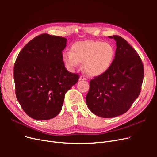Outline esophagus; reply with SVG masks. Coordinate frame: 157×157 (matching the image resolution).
I'll list each match as a JSON object with an SVG mask.
<instances>
[{"instance_id": "obj_1", "label": "esophagus", "mask_w": 157, "mask_h": 157, "mask_svg": "<svg viewBox=\"0 0 157 157\" xmlns=\"http://www.w3.org/2000/svg\"><path fill=\"white\" fill-rule=\"evenodd\" d=\"M79 80H86V78H85L84 76H80L79 78Z\"/></svg>"}]
</instances>
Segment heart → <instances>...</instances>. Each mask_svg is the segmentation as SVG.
I'll return each mask as SVG.
<instances>
[{
  "mask_svg": "<svg viewBox=\"0 0 157 157\" xmlns=\"http://www.w3.org/2000/svg\"><path fill=\"white\" fill-rule=\"evenodd\" d=\"M114 58V47L108 42L99 40L77 42L71 46V51L64 52L62 55L68 69H74L83 62L82 69L90 77H98L106 73Z\"/></svg>",
  "mask_w": 157,
  "mask_h": 157,
  "instance_id": "obj_1",
  "label": "heart"
}]
</instances>
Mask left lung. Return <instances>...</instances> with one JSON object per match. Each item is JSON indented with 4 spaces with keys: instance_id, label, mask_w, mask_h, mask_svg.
<instances>
[{
    "instance_id": "left-lung-1",
    "label": "left lung",
    "mask_w": 157,
    "mask_h": 157,
    "mask_svg": "<svg viewBox=\"0 0 157 157\" xmlns=\"http://www.w3.org/2000/svg\"><path fill=\"white\" fill-rule=\"evenodd\" d=\"M116 41L115 58L104 74L90 82L86 98L92 113L103 118L125 113L139 96L144 79V65L140 56L118 35L109 36Z\"/></svg>"
}]
</instances>
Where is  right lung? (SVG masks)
<instances>
[{
    "mask_svg": "<svg viewBox=\"0 0 157 157\" xmlns=\"http://www.w3.org/2000/svg\"><path fill=\"white\" fill-rule=\"evenodd\" d=\"M67 40L42 34L23 47L14 64L16 95L23 110L33 119L49 120L61 110L65 94L79 76L65 67L62 51Z\"/></svg>",
    "mask_w": 157,
    "mask_h": 157,
    "instance_id": "obj_1",
    "label": "right lung"
}]
</instances>
